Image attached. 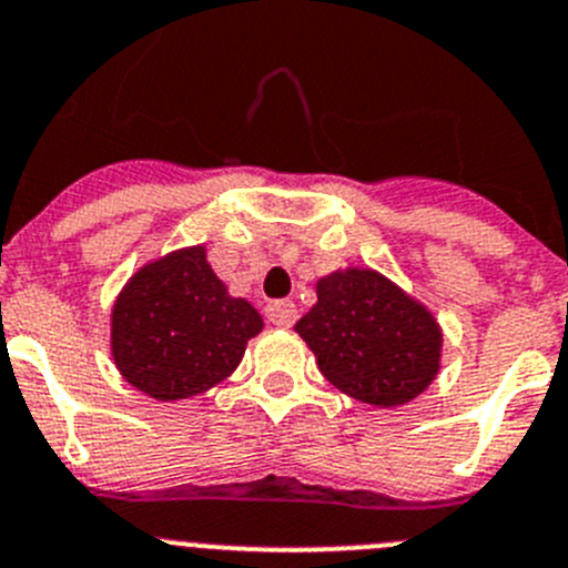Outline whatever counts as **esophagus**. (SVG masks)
<instances>
[{
  "label": "esophagus",
  "instance_id": "esophagus-1",
  "mask_svg": "<svg viewBox=\"0 0 568 568\" xmlns=\"http://www.w3.org/2000/svg\"><path fill=\"white\" fill-rule=\"evenodd\" d=\"M266 318L277 327H291L296 322V305L288 300H277V302H268L266 305Z\"/></svg>",
  "mask_w": 568,
  "mask_h": 568
}]
</instances>
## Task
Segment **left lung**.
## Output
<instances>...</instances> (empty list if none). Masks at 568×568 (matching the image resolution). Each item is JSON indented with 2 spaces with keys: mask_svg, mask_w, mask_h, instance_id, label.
Listing matches in <instances>:
<instances>
[{
  "mask_svg": "<svg viewBox=\"0 0 568 568\" xmlns=\"http://www.w3.org/2000/svg\"><path fill=\"white\" fill-rule=\"evenodd\" d=\"M294 329L335 388L374 407L405 405L442 368L436 316L374 268L318 280L316 305Z\"/></svg>",
  "mask_w": 568,
  "mask_h": 568,
  "instance_id": "1",
  "label": "left lung"
}]
</instances>
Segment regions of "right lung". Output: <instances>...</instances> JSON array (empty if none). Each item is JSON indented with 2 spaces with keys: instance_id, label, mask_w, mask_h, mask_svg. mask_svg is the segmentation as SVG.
I'll list each match as a JSON object with an SVG mask.
<instances>
[{
  "instance_id": "obj_1",
  "label": "right lung",
  "mask_w": 568,
  "mask_h": 568,
  "mask_svg": "<svg viewBox=\"0 0 568 568\" xmlns=\"http://www.w3.org/2000/svg\"><path fill=\"white\" fill-rule=\"evenodd\" d=\"M263 318L227 294L205 246L146 263L115 296L110 352L121 377L161 402L205 394L239 368Z\"/></svg>"
}]
</instances>
